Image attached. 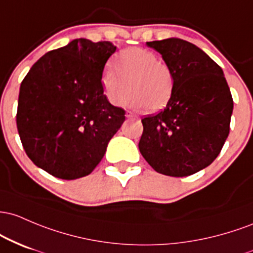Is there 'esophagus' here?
Here are the masks:
<instances>
[{
	"instance_id": "esophagus-1",
	"label": "esophagus",
	"mask_w": 253,
	"mask_h": 253,
	"mask_svg": "<svg viewBox=\"0 0 253 253\" xmlns=\"http://www.w3.org/2000/svg\"><path fill=\"white\" fill-rule=\"evenodd\" d=\"M126 118H132V117H136V115L134 112H131V111H126Z\"/></svg>"
}]
</instances>
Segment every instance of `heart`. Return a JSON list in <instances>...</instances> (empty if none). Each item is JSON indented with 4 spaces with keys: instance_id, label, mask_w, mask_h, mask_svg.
Here are the masks:
<instances>
[{
    "instance_id": "heart-1",
    "label": "heart",
    "mask_w": 253,
    "mask_h": 253,
    "mask_svg": "<svg viewBox=\"0 0 253 253\" xmlns=\"http://www.w3.org/2000/svg\"><path fill=\"white\" fill-rule=\"evenodd\" d=\"M113 68L104 74V90L107 100L115 106L127 103L155 112L171 100L174 78L171 68L159 61L157 53L143 47H127L116 56Z\"/></svg>"
}]
</instances>
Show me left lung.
I'll use <instances>...</instances> for the list:
<instances>
[{
	"label": "left lung",
	"instance_id": "1",
	"mask_svg": "<svg viewBox=\"0 0 253 253\" xmlns=\"http://www.w3.org/2000/svg\"><path fill=\"white\" fill-rule=\"evenodd\" d=\"M171 68V100L142 119V157L155 171L186 177L216 159L229 134L233 99L223 72L204 51L179 38L147 42Z\"/></svg>",
	"mask_w": 253,
	"mask_h": 253
}]
</instances>
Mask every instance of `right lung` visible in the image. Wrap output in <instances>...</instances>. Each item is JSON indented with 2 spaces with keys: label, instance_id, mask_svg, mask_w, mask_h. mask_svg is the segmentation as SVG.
Masks as SVG:
<instances>
[{
  "label": "right lung",
  "instance_id": "obj_1",
  "mask_svg": "<svg viewBox=\"0 0 253 253\" xmlns=\"http://www.w3.org/2000/svg\"><path fill=\"white\" fill-rule=\"evenodd\" d=\"M117 47L84 38L41 57L21 82L16 113L20 140L36 166L59 179L88 175L126 121L109 103L104 67Z\"/></svg>",
  "mask_w": 253,
  "mask_h": 253
}]
</instances>
